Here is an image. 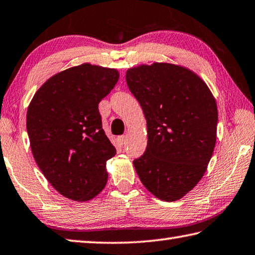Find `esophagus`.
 Listing matches in <instances>:
<instances>
[{"mask_svg": "<svg viewBox=\"0 0 255 255\" xmlns=\"http://www.w3.org/2000/svg\"><path fill=\"white\" fill-rule=\"evenodd\" d=\"M118 142H119L120 144H121L122 146L126 145V144H127V136H126V135L119 136V137H118Z\"/></svg>", "mask_w": 255, "mask_h": 255, "instance_id": "1", "label": "esophagus"}]
</instances>
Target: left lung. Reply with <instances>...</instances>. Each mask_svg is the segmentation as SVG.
<instances>
[{
	"instance_id": "8db88e82",
	"label": "left lung",
	"mask_w": 255,
	"mask_h": 255,
	"mask_svg": "<svg viewBox=\"0 0 255 255\" xmlns=\"http://www.w3.org/2000/svg\"><path fill=\"white\" fill-rule=\"evenodd\" d=\"M140 103L147 146L133 161L146 189L163 201L179 200L202 179L217 140L218 108L212 93L190 70L169 63L127 72Z\"/></svg>"
}]
</instances>
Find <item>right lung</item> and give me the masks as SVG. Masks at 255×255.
<instances>
[{
    "instance_id": "right-lung-1",
    "label": "right lung",
    "mask_w": 255,
    "mask_h": 255,
    "mask_svg": "<svg viewBox=\"0 0 255 255\" xmlns=\"http://www.w3.org/2000/svg\"><path fill=\"white\" fill-rule=\"evenodd\" d=\"M118 81L117 70L75 66L47 80L27 109L33 156L65 198L89 201L107 184L105 164L117 150L104 133L99 103Z\"/></svg>"
}]
</instances>
